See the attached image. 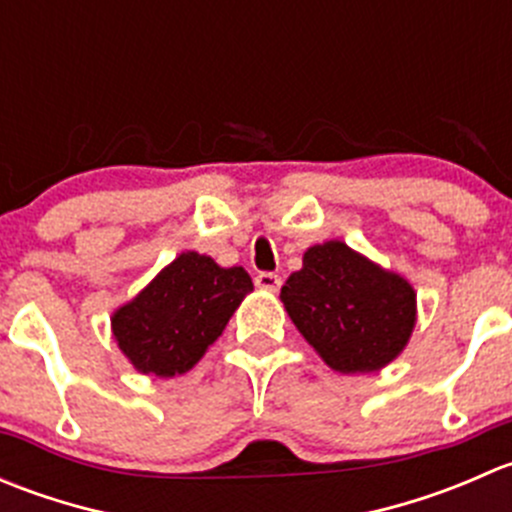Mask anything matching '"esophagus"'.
Here are the masks:
<instances>
[{
    "label": "esophagus",
    "mask_w": 512,
    "mask_h": 512,
    "mask_svg": "<svg viewBox=\"0 0 512 512\" xmlns=\"http://www.w3.org/2000/svg\"><path fill=\"white\" fill-rule=\"evenodd\" d=\"M255 285L265 289V292H277V289L282 287V277L275 275V272H260V275L255 277Z\"/></svg>",
    "instance_id": "obj_1"
}]
</instances>
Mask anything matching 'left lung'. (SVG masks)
Instances as JSON below:
<instances>
[{"instance_id":"left-lung-1","label":"left lung","mask_w":512,"mask_h":512,"mask_svg":"<svg viewBox=\"0 0 512 512\" xmlns=\"http://www.w3.org/2000/svg\"><path fill=\"white\" fill-rule=\"evenodd\" d=\"M280 299L299 334L339 374L384 369L416 327L414 285L342 240L309 247Z\"/></svg>"}]
</instances>
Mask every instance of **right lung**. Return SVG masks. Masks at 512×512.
I'll use <instances>...</instances> for the list:
<instances>
[{"instance_id":"right-lung-1","label":"right lung","mask_w":512,"mask_h":512,"mask_svg":"<svg viewBox=\"0 0 512 512\" xmlns=\"http://www.w3.org/2000/svg\"><path fill=\"white\" fill-rule=\"evenodd\" d=\"M252 289L242 267H220L213 257L185 250L111 314L113 339L141 374H185Z\"/></svg>"}]
</instances>
